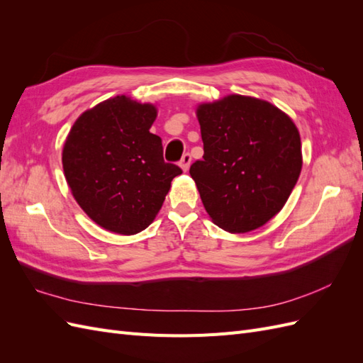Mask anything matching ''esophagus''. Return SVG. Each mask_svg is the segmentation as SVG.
<instances>
[{
  "label": "esophagus",
  "mask_w": 363,
  "mask_h": 363,
  "mask_svg": "<svg viewBox=\"0 0 363 363\" xmlns=\"http://www.w3.org/2000/svg\"><path fill=\"white\" fill-rule=\"evenodd\" d=\"M191 160H192L191 152H184L183 157H182V160H180V168H182L184 172L189 169V167H191Z\"/></svg>",
  "instance_id": "34e87169"
}]
</instances>
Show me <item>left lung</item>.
I'll return each instance as SVG.
<instances>
[{
  "instance_id": "left-lung-1",
  "label": "left lung",
  "mask_w": 363,
  "mask_h": 363,
  "mask_svg": "<svg viewBox=\"0 0 363 363\" xmlns=\"http://www.w3.org/2000/svg\"><path fill=\"white\" fill-rule=\"evenodd\" d=\"M196 116L204 156L189 172L212 221L230 233L268 223L300 177L301 140L292 119L242 95L201 104Z\"/></svg>"
}]
</instances>
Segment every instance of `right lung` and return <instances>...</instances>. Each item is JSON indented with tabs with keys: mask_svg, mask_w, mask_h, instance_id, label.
<instances>
[{
	"mask_svg": "<svg viewBox=\"0 0 363 363\" xmlns=\"http://www.w3.org/2000/svg\"><path fill=\"white\" fill-rule=\"evenodd\" d=\"M156 107L119 95L75 121L63 147V171L74 199L94 221L119 235L145 230L182 168L163 160L150 133Z\"/></svg>",
	"mask_w": 363,
	"mask_h": 363,
	"instance_id": "right-lung-1",
	"label": "right lung"
}]
</instances>
